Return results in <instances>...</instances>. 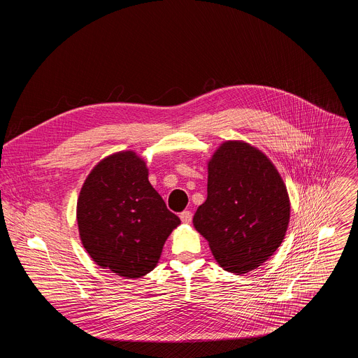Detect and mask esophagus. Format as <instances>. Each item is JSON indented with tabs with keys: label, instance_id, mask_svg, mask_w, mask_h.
I'll use <instances>...</instances> for the list:
<instances>
[{
	"label": "esophagus",
	"instance_id": "34e87169",
	"mask_svg": "<svg viewBox=\"0 0 358 358\" xmlns=\"http://www.w3.org/2000/svg\"><path fill=\"white\" fill-rule=\"evenodd\" d=\"M180 218H181V221H182L184 224H189L191 220H192V213H191V211H182V213L180 214Z\"/></svg>",
	"mask_w": 358,
	"mask_h": 358
}]
</instances>
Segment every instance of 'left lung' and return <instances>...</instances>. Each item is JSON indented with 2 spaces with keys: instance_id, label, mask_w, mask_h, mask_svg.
I'll return each instance as SVG.
<instances>
[{
  "instance_id": "obj_1",
  "label": "left lung",
  "mask_w": 358,
  "mask_h": 358,
  "mask_svg": "<svg viewBox=\"0 0 358 358\" xmlns=\"http://www.w3.org/2000/svg\"><path fill=\"white\" fill-rule=\"evenodd\" d=\"M207 191L192 224L218 265L243 275L266 262L285 239L290 199L265 152L242 140L224 141L208 162Z\"/></svg>"
}]
</instances>
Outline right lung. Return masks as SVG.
Segmentation results:
<instances>
[{"instance_id":"right-lung-1","label":"right lung","mask_w":358,"mask_h":358,"mask_svg":"<svg viewBox=\"0 0 358 358\" xmlns=\"http://www.w3.org/2000/svg\"><path fill=\"white\" fill-rule=\"evenodd\" d=\"M76 220L93 262L126 279L155 269L167 238L181 224L133 150L113 152L93 167L79 192Z\"/></svg>"}]
</instances>
